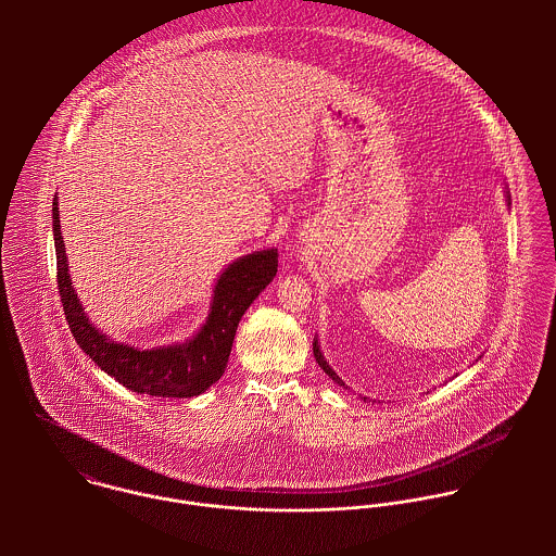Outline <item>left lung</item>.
<instances>
[{"label": "left lung", "instance_id": "left-lung-1", "mask_svg": "<svg viewBox=\"0 0 556 556\" xmlns=\"http://www.w3.org/2000/svg\"><path fill=\"white\" fill-rule=\"evenodd\" d=\"M313 351H315L317 364L320 366V368H323V372H325V375H329V379H331L333 383H338V386H344V383H342V379H340V377H338V375H336V372L329 368V364L325 362V357H323V353H320V349H318L317 342H313Z\"/></svg>", "mask_w": 556, "mask_h": 556}]
</instances>
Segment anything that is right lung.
Listing matches in <instances>:
<instances>
[{"instance_id":"1","label":"right lung","mask_w":556,"mask_h":556,"mask_svg":"<svg viewBox=\"0 0 556 556\" xmlns=\"http://www.w3.org/2000/svg\"><path fill=\"white\" fill-rule=\"evenodd\" d=\"M53 238L60 300L77 344L91 362L124 388L148 396H199L216 383L225 375L239 320L278 271V252L274 248L239 258L220 276L212 313L192 340L154 351H139L109 340L85 317L68 276L58 199H53Z\"/></svg>"}]
</instances>
